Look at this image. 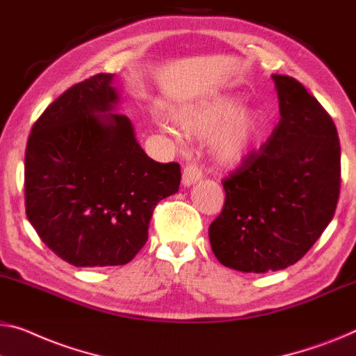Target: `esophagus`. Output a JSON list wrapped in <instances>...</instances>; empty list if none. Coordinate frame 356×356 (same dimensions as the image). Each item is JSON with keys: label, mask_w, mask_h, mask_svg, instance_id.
Instances as JSON below:
<instances>
[{"label": "esophagus", "mask_w": 356, "mask_h": 356, "mask_svg": "<svg viewBox=\"0 0 356 356\" xmlns=\"http://www.w3.org/2000/svg\"><path fill=\"white\" fill-rule=\"evenodd\" d=\"M203 177V172H201V169L196 166L195 163H190L187 166L184 168V172H182V184L185 187H190V185H193L201 180Z\"/></svg>", "instance_id": "obj_1"}]
</instances>
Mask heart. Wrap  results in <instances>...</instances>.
I'll list each match as a JSON object with an SVG mask.
<instances>
[{"label": "heart", "mask_w": 356, "mask_h": 356, "mask_svg": "<svg viewBox=\"0 0 356 356\" xmlns=\"http://www.w3.org/2000/svg\"><path fill=\"white\" fill-rule=\"evenodd\" d=\"M241 102L236 95H219L176 111L174 120L190 136H204L211 131L208 145L212 158L222 166H236L256 150L267 127L261 108ZM161 129L174 134L166 126Z\"/></svg>", "instance_id": "1"}]
</instances>
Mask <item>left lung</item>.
Segmentation results:
<instances>
[{"label": "left lung", "instance_id": "left-lung-1", "mask_svg": "<svg viewBox=\"0 0 356 356\" xmlns=\"http://www.w3.org/2000/svg\"><path fill=\"white\" fill-rule=\"evenodd\" d=\"M280 121L268 140L222 180L225 204L209 225L222 265L265 273L296 264L330 224L341 192L336 124L297 79L273 75Z\"/></svg>", "mask_w": 356, "mask_h": 356}]
</instances>
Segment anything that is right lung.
<instances>
[{
	"mask_svg": "<svg viewBox=\"0 0 356 356\" xmlns=\"http://www.w3.org/2000/svg\"><path fill=\"white\" fill-rule=\"evenodd\" d=\"M113 75L67 89L31 127L25 150V211L41 241L75 267L136 257L155 206L180 184L177 163L153 161L126 115L113 113Z\"/></svg>",
	"mask_w": 356,
	"mask_h": 356,
	"instance_id": "add662e5",
	"label": "right lung"
}]
</instances>
